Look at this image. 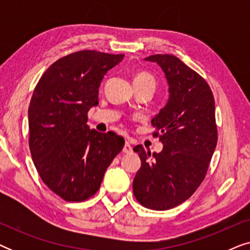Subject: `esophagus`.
Listing matches in <instances>:
<instances>
[{"label": "esophagus", "instance_id": "1", "mask_svg": "<svg viewBox=\"0 0 250 250\" xmlns=\"http://www.w3.org/2000/svg\"><path fill=\"white\" fill-rule=\"evenodd\" d=\"M132 151H133V149H132L131 145H129L128 141H126L124 146H123V152H125V153H131Z\"/></svg>", "mask_w": 250, "mask_h": 250}]
</instances>
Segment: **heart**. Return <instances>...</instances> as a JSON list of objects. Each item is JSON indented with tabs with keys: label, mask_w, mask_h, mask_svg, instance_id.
Here are the masks:
<instances>
[{
	"label": "heart",
	"mask_w": 250,
	"mask_h": 250,
	"mask_svg": "<svg viewBox=\"0 0 250 250\" xmlns=\"http://www.w3.org/2000/svg\"><path fill=\"white\" fill-rule=\"evenodd\" d=\"M134 84H151L155 86L156 81L151 74L146 71H139L134 76Z\"/></svg>",
	"instance_id": "1"
}]
</instances>
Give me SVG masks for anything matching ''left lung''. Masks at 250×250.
<instances>
[{"label": "left lung", "mask_w": 250, "mask_h": 250, "mask_svg": "<svg viewBox=\"0 0 250 250\" xmlns=\"http://www.w3.org/2000/svg\"><path fill=\"white\" fill-rule=\"evenodd\" d=\"M146 60L162 67L169 100L151 121L163 151L133 148L141 158L133 193L142 206L166 210L189 199L206 176L217 145L215 100L207 82L177 57L153 54Z\"/></svg>", "instance_id": "left-lung-1"}]
</instances>
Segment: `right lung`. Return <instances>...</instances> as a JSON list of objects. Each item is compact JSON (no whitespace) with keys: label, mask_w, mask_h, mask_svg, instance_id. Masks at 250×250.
Instances as JSON below:
<instances>
[{"label":"right lung","mask_w":250,"mask_h":250,"mask_svg":"<svg viewBox=\"0 0 250 250\" xmlns=\"http://www.w3.org/2000/svg\"><path fill=\"white\" fill-rule=\"evenodd\" d=\"M124 54L83 50L53 62L40 78L28 108L29 149L41 179L61 199L85 201L124 146L114 132L86 124L99 104V86Z\"/></svg>","instance_id":"1"}]
</instances>
